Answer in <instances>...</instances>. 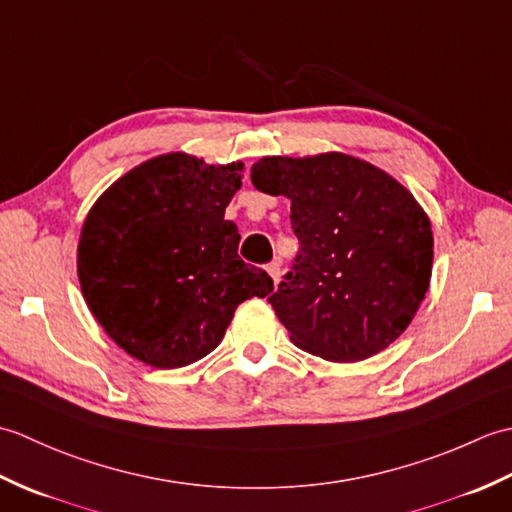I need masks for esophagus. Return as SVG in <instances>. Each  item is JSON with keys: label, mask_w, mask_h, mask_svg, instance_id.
<instances>
[{"label": "esophagus", "mask_w": 512, "mask_h": 512, "mask_svg": "<svg viewBox=\"0 0 512 512\" xmlns=\"http://www.w3.org/2000/svg\"><path fill=\"white\" fill-rule=\"evenodd\" d=\"M266 270H268V275L273 277L275 286H277L279 284V277H281V259H273V262L266 266Z\"/></svg>", "instance_id": "1"}]
</instances>
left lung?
I'll return each mask as SVG.
<instances>
[{
	"label": "left lung",
	"instance_id": "obj_1",
	"mask_svg": "<svg viewBox=\"0 0 512 512\" xmlns=\"http://www.w3.org/2000/svg\"><path fill=\"white\" fill-rule=\"evenodd\" d=\"M250 180L290 200L299 253L268 297L290 341L336 363L394 343L431 279V222L416 198L383 169L339 151L268 156Z\"/></svg>",
	"mask_w": 512,
	"mask_h": 512
}]
</instances>
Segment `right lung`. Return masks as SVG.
<instances>
[{
    "label": "right lung",
    "mask_w": 512,
    "mask_h": 512,
    "mask_svg": "<svg viewBox=\"0 0 512 512\" xmlns=\"http://www.w3.org/2000/svg\"><path fill=\"white\" fill-rule=\"evenodd\" d=\"M242 162L165 154L127 171L90 209L76 250L85 303L107 336L145 365L173 369L213 352L235 308L273 292L242 262L224 211Z\"/></svg>",
    "instance_id": "add662e5"
}]
</instances>
